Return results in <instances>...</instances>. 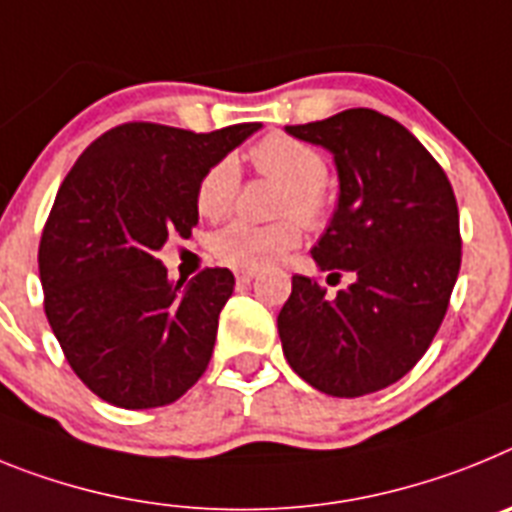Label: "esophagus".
Instances as JSON below:
<instances>
[{
  "label": "esophagus",
  "instance_id": "obj_1",
  "mask_svg": "<svg viewBox=\"0 0 512 512\" xmlns=\"http://www.w3.org/2000/svg\"><path fill=\"white\" fill-rule=\"evenodd\" d=\"M255 278H257V275L250 273V270H242V273H237V281L244 283V286H247V283L255 281Z\"/></svg>",
  "mask_w": 512,
  "mask_h": 512
}]
</instances>
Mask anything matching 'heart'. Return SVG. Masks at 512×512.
<instances>
[{"mask_svg":"<svg viewBox=\"0 0 512 512\" xmlns=\"http://www.w3.org/2000/svg\"><path fill=\"white\" fill-rule=\"evenodd\" d=\"M250 162L262 175L281 182V213H291L304 224H317L324 216L327 164L317 149L291 136L273 133L252 146ZM239 193V170L234 159H219L206 170L195 188V206L206 219H224ZM299 244V226L293 221L250 224L234 221L211 237L213 255L237 270H262L281 260Z\"/></svg>","mask_w":512,"mask_h":512,"instance_id":"obj_1","label":"heart"}]
</instances>
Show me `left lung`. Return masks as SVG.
Instances as JSON below:
<instances>
[{
  "label": "left lung",
  "mask_w": 512,
  "mask_h": 512,
  "mask_svg": "<svg viewBox=\"0 0 512 512\" xmlns=\"http://www.w3.org/2000/svg\"><path fill=\"white\" fill-rule=\"evenodd\" d=\"M286 133L332 154L337 208L311 257L355 281L330 299L293 275L283 355L314 389L363 397L402 379L441 327L461 268L459 208L441 164L389 115L353 108Z\"/></svg>",
  "instance_id": "8db88e82"
}]
</instances>
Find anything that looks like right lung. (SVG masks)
<instances>
[{
    "label": "right lung",
    "mask_w": 512,
    "mask_h": 512,
    "mask_svg": "<svg viewBox=\"0 0 512 512\" xmlns=\"http://www.w3.org/2000/svg\"><path fill=\"white\" fill-rule=\"evenodd\" d=\"M260 128L123 123L61 182L38 250L46 317L69 366L108 404L164 407L208 368L234 275L206 268L182 286L157 255L193 234L208 167Z\"/></svg>",
    "instance_id": "obj_1"
}]
</instances>
